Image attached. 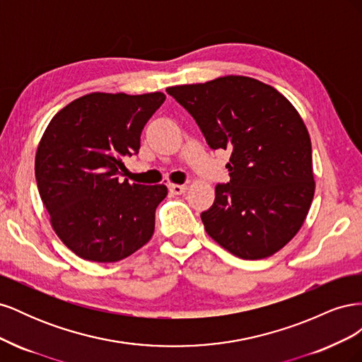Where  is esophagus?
I'll list each match as a JSON object with an SVG mask.
<instances>
[{
  "label": "esophagus",
  "mask_w": 362,
  "mask_h": 362,
  "mask_svg": "<svg viewBox=\"0 0 362 362\" xmlns=\"http://www.w3.org/2000/svg\"><path fill=\"white\" fill-rule=\"evenodd\" d=\"M169 190L173 194H182L187 190V185H181V184H169Z\"/></svg>",
  "instance_id": "obj_1"
}]
</instances>
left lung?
<instances>
[{"label": "left lung", "instance_id": "obj_1", "mask_svg": "<svg viewBox=\"0 0 362 362\" xmlns=\"http://www.w3.org/2000/svg\"><path fill=\"white\" fill-rule=\"evenodd\" d=\"M211 149H229L228 184L201 214L206 234L233 255L261 259L298 234L314 198L311 139L293 104L243 75L168 87Z\"/></svg>", "mask_w": 362, "mask_h": 362}]
</instances>
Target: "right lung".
<instances>
[{"label": "right lung", "instance_id": "right-lung-1", "mask_svg": "<svg viewBox=\"0 0 362 362\" xmlns=\"http://www.w3.org/2000/svg\"><path fill=\"white\" fill-rule=\"evenodd\" d=\"M164 100L161 92H93L63 107L43 133L37 189L52 229L80 258L116 262L154 234L168 187L120 182V175L122 158L137 154L141 129Z\"/></svg>", "mask_w": 362, "mask_h": 362}]
</instances>
